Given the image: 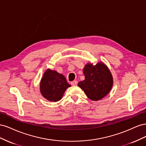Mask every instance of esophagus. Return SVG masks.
I'll return each mask as SVG.
<instances>
[{
	"instance_id": "34e87169",
	"label": "esophagus",
	"mask_w": 146,
	"mask_h": 146,
	"mask_svg": "<svg viewBox=\"0 0 146 146\" xmlns=\"http://www.w3.org/2000/svg\"><path fill=\"white\" fill-rule=\"evenodd\" d=\"M77 83H78L77 81L74 80V81H73V82H71V85H72V86H76V85H77Z\"/></svg>"
}]
</instances>
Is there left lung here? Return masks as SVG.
<instances>
[{
    "label": "left lung",
    "mask_w": 146,
    "mask_h": 146,
    "mask_svg": "<svg viewBox=\"0 0 146 146\" xmlns=\"http://www.w3.org/2000/svg\"><path fill=\"white\" fill-rule=\"evenodd\" d=\"M83 72L85 80L78 82V86L88 98L98 101L103 99L111 91L113 78L107 66L102 61L96 65L87 63Z\"/></svg>",
    "instance_id": "obj_1"
}]
</instances>
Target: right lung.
Listing matches in <instances>:
<instances>
[{
    "mask_svg": "<svg viewBox=\"0 0 146 146\" xmlns=\"http://www.w3.org/2000/svg\"><path fill=\"white\" fill-rule=\"evenodd\" d=\"M70 86L63 74L50 69L44 72L39 83L41 95L50 102L60 100L65 91Z\"/></svg>",
    "mask_w": 146,
    "mask_h": 146,
    "instance_id": "add662e5",
    "label": "right lung"
}]
</instances>
